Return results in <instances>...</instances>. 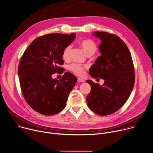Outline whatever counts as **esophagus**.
I'll return each mask as SVG.
<instances>
[{"label": "esophagus", "mask_w": 153, "mask_h": 153, "mask_svg": "<svg viewBox=\"0 0 153 153\" xmlns=\"http://www.w3.org/2000/svg\"><path fill=\"white\" fill-rule=\"evenodd\" d=\"M77 82H84V80L80 78H77Z\"/></svg>", "instance_id": "34e87169"}]
</instances>
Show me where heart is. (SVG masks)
<instances>
[{
    "instance_id": "heart-1",
    "label": "heart",
    "mask_w": 153,
    "mask_h": 153,
    "mask_svg": "<svg viewBox=\"0 0 153 153\" xmlns=\"http://www.w3.org/2000/svg\"><path fill=\"white\" fill-rule=\"evenodd\" d=\"M79 44L88 56L93 55L96 52L97 45L92 39H83L80 42ZM71 49V46L68 45L63 50L62 57L64 60H67L69 58ZM68 69L75 74L81 76H83L85 73V67L77 64H73L68 67Z\"/></svg>"
}]
</instances>
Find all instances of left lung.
Wrapping results in <instances>:
<instances>
[{
    "mask_svg": "<svg viewBox=\"0 0 153 153\" xmlns=\"http://www.w3.org/2000/svg\"><path fill=\"white\" fill-rule=\"evenodd\" d=\"M92 35L101 41L98 47L101 55L89 73L94 78L103 79L105 83L100 86L86 80L91 86L86 102L93 112L105 116L117 111L128 98L134 83V66L129 50L120 37L105 32H95Z\"/></svg>",
    "mask_w": 153,
    "mask_h": 153,
    "instance_id": "1",
    "label": "left lung"
}]
</instances>
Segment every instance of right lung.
<instances>
[{
    "mask_svg": "<svg viewBox=\"0 0 153 153\" xmlns=\"http://www.w3.org/2000/svg\"><path fill=\"white\" fill-rule=\"evenodd\" d=\"M76 33H51L34 39L24 52L19 65L20 87L27 103L36 112L52 115L66 106L68 95L77 82L66 72L58 80L52 75L60 72L63 50L75 39Z\"/></svg>",
    "mask_w": 153,
    "mask_h": 153,
    "instance_id": "obj_1",
    "label": "right lung"
}]
</instances>
